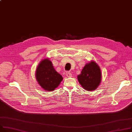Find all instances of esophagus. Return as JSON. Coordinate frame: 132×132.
I'll use <instances>...</instances> for the list:
<instances>
[{"label":"esophagus","instance_id":"1","mask_svg":"<svg viewBox=\"0 0 132 132\" xmlns=\"http://www.w3.org/2000/svg\"><path fill=\"white\" fill-rule=\"evenodd\" d=\"M66 75L68 77H71L72 76V74H71V73L70 72H66Z\"/></svg>","mask_w":132,"mask_h":132}]
</instances>
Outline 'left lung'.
Segmentation results:
<instances>
[{
	"instance_id": "obj_1",
	"label": "left lung",
	"mask_w": 132,
	"mask_h": 132,
	"mask_svg": "<svg viewBox=\"0 0 132 132\" xmlns=\"http://www.w3.org/2000/svg\"><path fill=\"white\" fill-rule=\"evenodd\" d=\"M78 81L82 87L87 91H93L99 85L101 81V69L95 61L86 64L77 76Z\"/></svg>"
}]
</instances>
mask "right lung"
<instances>
[{
  "label": "right lung",
  "instance_id": "right-lung-1",
  "mask_svg": "<svg viewBox=\"0 0 132 132\" xmlns=\"http://www.w3.org/2000/svg\"><path fill=\"white\" fill-rule=\"evenodd\" d=\"M39 84L44 90L51 91L55 90L63 80V77L54 69L51 61L48 58L41 61L36 72Z\"/></svg>",
  "mask_w": 132,
  "mask_h": 132
}]
</instances>
